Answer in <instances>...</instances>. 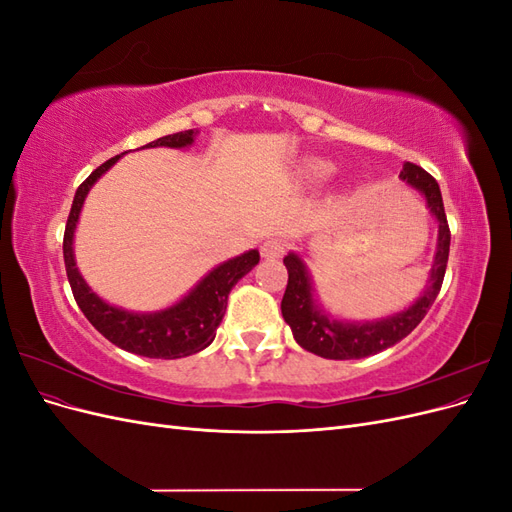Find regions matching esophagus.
<instances>
[{"mask_svg": "<svg viewBox=\"0 0 512 512\" xmlns=\"http://www.w3.org/2000/svg\"><path fill=\"white\" fill-rule=\"evenodd\" d=\"M260 254L267 260L282 258L286 254V243L282 239H269L260 245Z\"/></svg>", "mask_w": 512, "mask_h": 512, "instance_id": "esophagus-1", "label": "esophagus"}]
</instances>
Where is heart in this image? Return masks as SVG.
Listing matches in <instances>:
<instances>
[{"mask_svg": "<svg viewBox=\"0 0 512 512\" xmlns=\"http://www.w3.org/2000/svg\"><path fill=\"white\" fill-rule=\"evenodd\" d=\"M301 173L307 181L312 183H320V181H327L333 177L335 173V164L329 160H322V158H307L303 162Z\"/></svg>", "mask_w": 512, "mask_h": 512, "instance_id": "obj_1", "label": "heart"}]
</instances>
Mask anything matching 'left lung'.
I'll list each match as a JSON object with an SVG mask.
<instances>
[{
  "instance_id": "left-lung-1",
  "label": "left lung",
  "mask_w": 512,
  "mask_h": 512,
  "mask_svg": "<svg viewBox=\"0 0 512 512\" xmlns=\"http://www.w3.org/2000/svg\"><path fill=\"white\" fill-rule=\"evenodd\" d=\"M399 179L425 196L431 215L438 220V250L429 271L427 288L421 297L399 314L371 322L333 320L314 299L312 277L307 273L305 262L290 252L284 258V265L288 269V286L282 299V316L292 329L297 344L307 352L335 361L365 359V356L378 354L410 335L418 327V322L425 318L433 301H436L446 273L448 247H451V230H448L446 222L440 185L427 170L410 162L404 164Z\"/></svg>"
}]
</instances>
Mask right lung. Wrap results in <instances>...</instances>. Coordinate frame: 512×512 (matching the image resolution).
<instances>
[{
  "label": "right lung",
  "mask_w": 512,
  "mask_h": 512,
  "mask_svg": "<svg viewBox=\"0 0 512 512\" xmlns=\"http://www.w3.org/2000/svg\"><path fill=\"white\" fill-rule=\"evenodd\" d=\"M194 136V130H185L162 136L145 147L181 149L192 145ZM119 158L121 156H115L98 166L79 185L72 200V209L64 232V262L76 305L81 307L85 318L94 324L108 342L119 346L121 350H128L138 356H149V359H181V356L196 354L205 350L215 339V331H218L224 318L232 286L258 265L260 254L258 250H250L237 258L222 262L220 267L209 271L179 303L160 309V312L136 314L128 312V309L108 305L96 292H91V288L83 280V275L76 269L72 241L76 222H79V215L91 185Z\"/></svg>",
  "instance_id": "add662e5"
}]
</instances>
